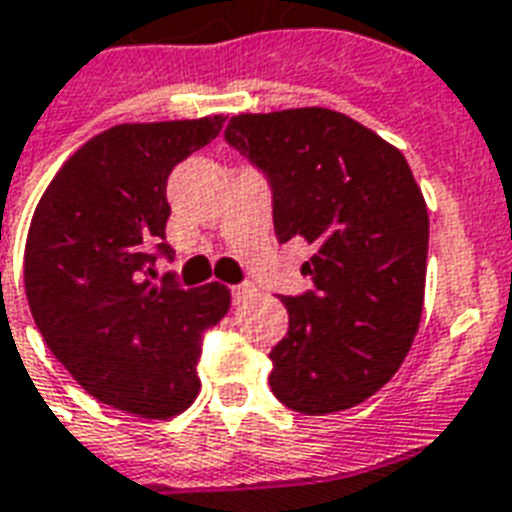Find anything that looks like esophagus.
Here are the masks:
<instances>
[{
	"label": "esophagus",
	"mask_w": 512,
	"mask_h": 512,
	"mask_svg": "<svg viewBox=\"0 0 512 512\" xmlns=\"http://www.w3.org/2000/svg\"><path fill=\"white\" fill-rule=\"evenodd\" d=\"M253 293V288L251 285H232V301H235V304H240V301H245L248 299V296H251Z\"/></svg>",
	"instance_id": "obj_1"
}]
</instances>
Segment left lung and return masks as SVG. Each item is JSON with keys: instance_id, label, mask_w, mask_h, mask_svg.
<instances>
[{"instance_id": "8db88e82", "label": "left lung", "mask_w": 512, "mask_h": 512, "mask_svg": "<svg viewBox=\"0 0 512 512\" xmlns=\"http://www.w3.org/2000/svg\"><path fill=\"white\" fill-rule=\"evenodd\" d=\"M224 138L267 178L277 240L318 248L301 267L310 291L283 296L269 387L310 417L358 406L390 382L422 318L430 219L414 173L374 130L320 106L237 114Z\"/></svg>"}]
</instances>
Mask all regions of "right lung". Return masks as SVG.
Masks as SVG:
<instances>
[{"instance_id": "right-lung-1", "label": "right lung", "mask_w": 512, "mask_h": 512, "mask_svg": "<svg viewBox=\"0 0 512 512\" xmlns=\"http://www.w3.org/2000/svg\"><path fill=\"white\" fill-rule=\"evenodd\" d=\"M224 117L104 130L66 160L26 240L31 315L58 363L101 403L144 419L181 414L200 392L202 334L229 310L219 283H154L168 176L219 136Z\"/></svg>"}]
</instances>
